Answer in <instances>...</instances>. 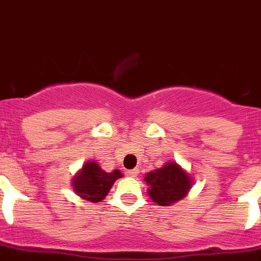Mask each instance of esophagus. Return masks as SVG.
Instances as JSON below:
<instances>
[{
  "label": "esophagus",
  "instance_id": "esophagus-1",
  "mask_svg": "<svg viewBox=\"0 0 261 261\" xmlns=\"http://www.w3.org/2000/svg\"><path fill=\"white\" fill-rule=\"evenodd\" d=\"M124 173L127 174V176H130V177H137L138 169H128V171H126Z\"/></svg>",
  "mask_w": 261,
  "mask_h": 261
}]
</instances>
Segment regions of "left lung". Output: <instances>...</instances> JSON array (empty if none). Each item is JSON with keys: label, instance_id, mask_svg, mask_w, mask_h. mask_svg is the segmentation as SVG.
Returning a JSON list of instances; mask_svg holds the SVG:
<instances>
[{"label": "left lung", "instance_id": "1", "mask_svg": "<svg viewBox=\"0 0 261 261\" xmlns=\"http://www.w3.org/2000/svg\"><path fill=\"white\" fill-rule=\"evenodd\" d=\"M148 194L160 206H168L180 201L189 192L192 181L184 169L176 163H168L163 168L149 172L144 177Z\"/></svg>", "mask_w": 261, "mask_h": 261}]
</instances>
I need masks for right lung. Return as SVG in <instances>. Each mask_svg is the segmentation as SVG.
I'll list each match as a JSON object with an SVG mask.
<instances>
[{
	"label": "right lung",
	"instance_id": "1",
	"mask_svg": "<svg viewBox=\"0 0 261 261\" xmlns=\"http://www.w3.org/2000/svg\"><path fill=\"white\" fill-rule=\"evenodd\" d=\"M119 177H122L121 171L114 169L108 173L99 168L96 162H89L73 178V189L81 198L90 202H99L105 198L114 181Z\"/></svg>",
	"mask_w": 261,
	"mask_h": 261
}]
</instances>
